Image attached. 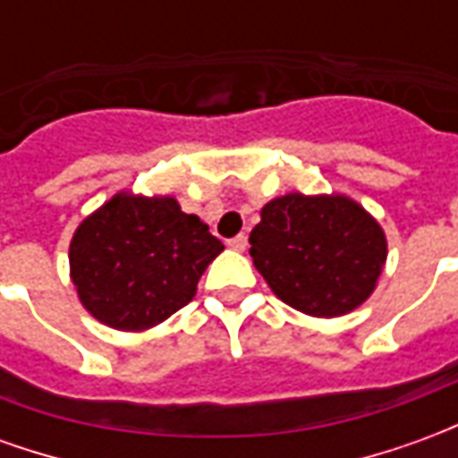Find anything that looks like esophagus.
Returning <instances> with one entry per match:
<instances>
[{"label": "esophagus", "mask_w": 458, "mask_h": 458, "mask_svg": "<svg viewBox=\"0 0 458 458\" xmlns=\"http://www.w3.org/2000/svg\"><path fill=\"white\" fill-rule=\"evenodd\" d=\"M228 248L240 250V252H242V250L248 248V235H242V233H240V235H235V238H230L228 240Z\"/></svg>", "instance_id": "obj_1"}]
</instances>
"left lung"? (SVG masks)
<instances>
[{
    "label": "left lung",
    "instance_id": "1",
    "mask_svg": "<svg viewBox=\"0 0 458 458\" xmlns=\"http://www.w3.org/2000/svg\"><path fill=\"white\" fill-rule=\"evenodd\" d=\"M250 255L284 304L341 317L370 297L387 245L380 225L345 196L289 193L262 208Z\"/></svg>",
    "mask_w": 458,
    "mask_h": 458
}]
</instances>
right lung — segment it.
Listing matches in <instances>:
<instances>
[{
	"instance_id": "obj_1",
	"label": "right lung",
	"mask_w": 458,
	"mask_h": 458,
	"mask_svg": "<svg viewBox=\"0 0 458 458\" xmlns=\"http://www.w3.org/2000/svg\"><path fill=\"white\" fill-rule=\"evenodd\" d=\"M223 250L174 199L120 193L81 223L71 275L83 307L120 331H141L186 307Z\"/></svg>"
}]
</instances>
